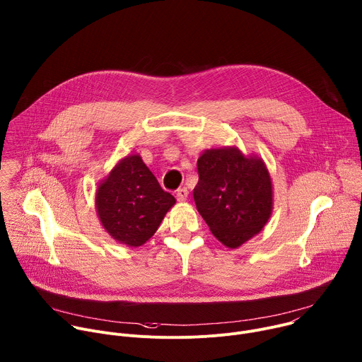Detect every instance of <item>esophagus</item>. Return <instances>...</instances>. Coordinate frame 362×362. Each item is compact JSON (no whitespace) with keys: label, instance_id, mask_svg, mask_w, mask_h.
I'll return each instance as SVG.
<instances>
[{"label":"esophagus","instance_id":"34e87169","mask_svg":"<svg viewBox=\"0 0 362 362\" xmlns=\"http://www.w3.org/2000/svg\"><path fill=\"white\" fill-rule=\"evenodd\" d=\"M187 194H189L187 189H186V187H182V189H179V190H177V193H176V199H177L179 202H186Z\"/></svg>","mask_w":362,"mask_h":362}]
</instances>
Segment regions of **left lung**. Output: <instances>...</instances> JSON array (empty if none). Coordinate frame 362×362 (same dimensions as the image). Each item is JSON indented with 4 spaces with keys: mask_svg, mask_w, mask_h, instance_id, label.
Segmentation results:
<instances>
[{
    "mask_svg": "<svg viewBox=\"0 0 362 362\" xmlns=\"http://www.w3.org/2000/svg\"><path fill=\"white\" fill-rule=\"evenodd\" d=\"M196 209L215 238L236 249L268 223L274 187L265 162L236 146L208 148L197 159Z\"/></svg>",
    "mask_w": 362,
    "mask_h": 362,
    "instance_id": "8db88e82",
    "label": "left lung"
}]
</instances>
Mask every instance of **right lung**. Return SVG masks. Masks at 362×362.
I'll return each instance as SVG.
<instances>
[{
	"instance_id": "obj_1",
	"label": "right lung",
	"mask_w": 362,
	"mask_h": 362,
	"mask_svg": "<svg viewBox=\"0 0 362 362\" xmlns=\"http://www.w3.org/2000/svg\"><path fill=\"white\" fill-rule=\"evenodd\" d=\"M176 199L165 192L140 154H129L100 180L95 211L101 226L119 243L139 247L159 229Z\"/></svg>"
}]
</instances>
